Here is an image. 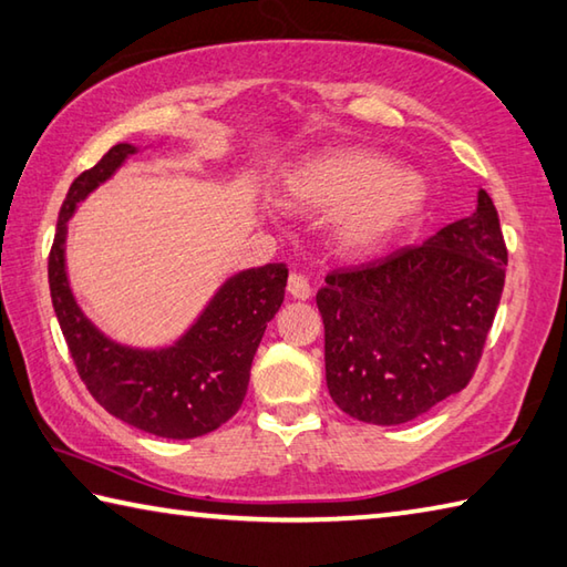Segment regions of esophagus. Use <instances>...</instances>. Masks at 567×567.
<instances>
[{
	"instance_id": "1",
	"label": "esophagus",
	"mask_w": 567,
	"mask_h": 567,
	"mask_svg": "<svg viewBox=\"0 0 567 567\" xmlns=\"http://www.w3.org/2000/svg\"><path fill=\"white\" fill-rule=\"evenodd\" d=\"M287 292H290L295 300H307V297L312 295L310 280H307L302 272H290V277H287Z\"/></svg>"
}]
</instances>
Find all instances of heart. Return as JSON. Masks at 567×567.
I'll return each instance as SVG.
<instances>
[{
  "label": "heart",
  "instance_id": "obj_1",
  "mask_svg": "<svg viewBox=\"0 0 567 567\" xmlns=\"http://www.w3.org/2000/svg\"><path fill=\"white\" fill-rule=\"evenodd\" d=\"M290 198L315 213H342L337 238L349 252H372L416 218L426 203L421 176L364 148L319 156L287 178Z\"/></svg>",
  "mask_w": 567,
  "mask_h": 567
}]
</instances>
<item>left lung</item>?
I'll return each instance as SVG.
<instances>
[{"mask_svg": "<svg viewBox=\"0 0 567 567\" xmlns=\"http://www.w3.org/2000/svg\"><path fill=\"white\" fill-rule=\"evenodd\" d=\"M508 250L486 190L468 218L379 262L324 277L327 389L364 424L394 426L458 394L496 317Z\"/></svg>", "mask_w": 567, "mask_h": 567, "instance_id": "8db88e82", "label": "left lung"}]
</instances>
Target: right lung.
<instances>
[{"mask_svg":"<svg viewBox=\"0 0 567 567\" xmlns=\"http://www.w3.org/2000/svg\"><path fill=\"white\" fill-rule=\"evenodd\" d=\"M136 146L116 143L71 183L49 250V290L74 367L101 406L126 424L163 439H195L240 409L265 327L285 300L287 265L270 262L230 277L183 339L141 352L111 342L71 295L64 267L66 223L76 203L113 176Z\"/></svg>","mask_w":567,"mask_h":567,"instance_id":"obj_1","label":"right lung"}]
</instances>
